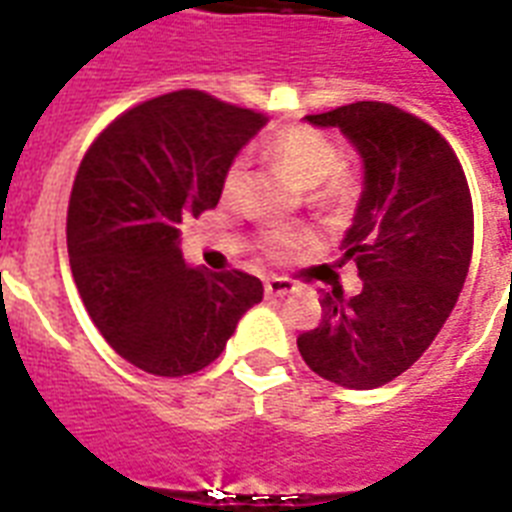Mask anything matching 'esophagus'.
<instances>
[{
    "label": "esophagus",
    "instance_id": "obj_1",
    "mask_svg": "<svg viewBox=\"0 0 512 512\" xmlns=\"http://www.w3.org/2000/svg\"><path fill=\"white\" fill-rule=\"evenodd\" d=\"M297 286H294V281H289V278H281V276H273L265 281V294L268 297H286V294H292Z\"/></svg>",
    "mask_w": 512,
    "mask_h": 512
}]
</instances>
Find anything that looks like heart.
<instances>
[{
	"mask_svg": "<svg viewBox=\"0 0 512 512\" xmlns=\"http://www.w3.org/2000/svg\"><path fill=\"white\" fill-rule=\"evenodd\" d=\"M265 152L281 162L299 184L313 189V197L323 205L347 202L360 189V176L347 162H342V149L334 139L318 128L292 126L281 128L265 141ZM249 176V162L244 157L231 160L223 173V199L234 202L242 194ZM307 242L305 231L299 228H270L263 234V247L273 257L294 255Z\"/></svg>",
	"mask_w": 512,
	"mask_h": 512,
	"instance_id": "1",
	"label": "heart"
}]
</instances>
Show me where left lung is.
I'll return each mask as SVG.
<instances>
[{"label":"left lung","instance_id":"8db88e82","mask_svg":"<svg viewBox=\"0 0 512 512\" xmlns=\"http://www.w3.org/2000/svg\"><path fill=\"white\" fill-rule=\"evenodd\" d=\"M307 123L339 128L363 157V194L342 239L363 292H321L299 355L326 381L376 389L429 350L458 302L473 252L463 165L439 131L386 102H355Z\"/></svg>","mask_w":512,"mask_h":512}]
</instances>
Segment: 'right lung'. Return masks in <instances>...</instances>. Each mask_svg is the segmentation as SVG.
I'll use <instances>...</instances> for the list:
<instances>
[{
  "mask_svg": "<svg viewBox=\"0 0 512 512\" xmlns=\"http://www.w3.org/2000/svg\"><path fill=\"white\" fill-rule=\"evenodd\" d=\"M265 123L263 112L181 89L123 112L83 155L70 270L94 326L141 371H202L263 299L249 273L186 265L178 226L218 205L223 173Z\"/></svg>",
  "mask_w": 512,
  "mask_h": 512,
  "instance_id": "obj_1",
  "label": "right lung"
}]
</instances>
